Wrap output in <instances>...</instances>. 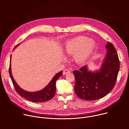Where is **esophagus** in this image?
<instances>
[{
    "instance_id": "34e87169",
    "label": "esophagus",
    "mask_w": 129,
    "mask_h": 129,
    "mask_svg": "<svg viewBox=\"0 0 129 129\" xmlns=\"http://www.w3.org/2000/svg\"><path fill=\"white\" fill-rule=\"evenodd\" d=\"M70 72V70H68V69H65V70H64V71H63V75H66V74H68V73H69Z\"/></svg>"
}]
</instances>
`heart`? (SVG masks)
Here are the masks:
<instances>
[{"label":"heart","mask_w":129,"mask_h":129,"mask_svg":"<svg viewBox=\"0 0 129 129\" xmlns=\"http://www.w3.org/2000/svg\"><path fill=\"white\" fill-rule=\"evenodd\" d=\"M96 46L94 40L85 36H79L67 40L64 43L62 51L66 54H72L73 61L81 64L89 59Z\"/></svg>","instance_id":"b5f03b06"}]
</instances>
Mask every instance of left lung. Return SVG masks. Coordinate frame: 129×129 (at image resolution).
Listing matches in <instances>:
<instances>
[{
	"mask_svg": "<svg viewBox=\"0 0 129 129\" xmlns=\"http://www.w3.org/2000/svg\"><path fill=\"white\" fill-rule=\"evenodd\" d=\"M107 53L100 68L89 70L85 65L73 71L75 91L80 99L94 101L107 95L113 88L119 70V61L114 46L109 42L106 45Z\"/></svg>",
	"mask_w": 129,
	"mask_h": 129,
	"instance_id": "1",
	"label": "left lung"
}]
</instances>
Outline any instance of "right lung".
I'll return each instance as SVG.
<instances>
[{
	"label": "right lung",
	"mask_w": 129,
	"mask_h": 129,
	"mask_svg": "<svg viewBox=\"0 0 129 129\" xmlns=\"http://www.w3.org/2000/svg\"><path fill=\"white\" fill-rule=\"evenodd\" d=\"M19 43L17 44L14 48V49L19 45ZM9 73L14 86L17 92L21 96L27 100L29 101L34 103H43L46 101H49L52 99L55 94L56 91V81L62 75L63 71H60L56 74L50 82L43 89L41 90L35 91V92H29L26 91L22 89L15 81L11 71V62L10 61V68H9Z\"/></svg>",
	"instance_id": "add662e5"
}]
</instances>
